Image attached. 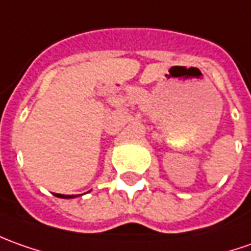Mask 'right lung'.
<instances>
[{
  "label": "right lung",
  "mask_w": 251,
  "mask_h": 251,
  "mask_svg": "<svg viewBox=\"0 0 251 251\" xmlns=\"http://www.w3.org/2000/svg\"><path fill=\"white\" fill-rule=\"evenodd\" d=\"M54 195L59 198H74V195H60V194H54Z\"/></svg>",
  "instance_id": "obj_1"
}]
</instances>
